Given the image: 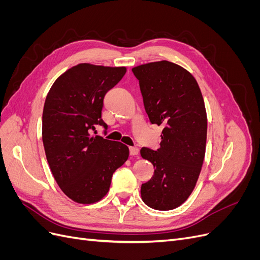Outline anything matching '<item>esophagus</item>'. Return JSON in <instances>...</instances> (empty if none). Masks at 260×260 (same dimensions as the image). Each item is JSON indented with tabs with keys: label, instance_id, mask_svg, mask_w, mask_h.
Instances as JSON below:
<instances>
[{
	"label": "esophagus",
	"instance_id": "esophagus-1",
	"mask_svg": "<svg viewBox=\"0 0 260 260\" xmlns=\"http://www.w3.org/2000/svg\"><path fill=\"white\" fill-rule=\"evenodd\" d=\"M129 149H130V155L131 156H137L139 154V148L136 147V146H132Z\"/></svg>",
	"mask_w": 260,
	"mask_h": 260
}]
</instances>
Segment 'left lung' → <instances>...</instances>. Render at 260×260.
<instances>
[{
	"label": "left lung",
	"instance_id": "1",
	"mask_svg": "<svg viewBox=\"0 0 260 260\" xmlns=\"http://www.w3.org/2000/svg\"><path fill=\"white\" fill-rule=\"evenodd\" d=\"M132 73L149 121L164 127L159 148H141V156L155 168L141 186V196L156 210L175 209L191 195L201 174L207 138L205 103L195 78L174 62H148Z\"/></svg>",
	"mask_w": 260,
	"mask_h": 260
}]
</instances>
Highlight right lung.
I'll return each instance as SVG.
<instances>
[{
	"mask_svg": "<svg viewBox=\"0 0 260 260\" xmlns=\"http://www.w3.org/2000/svg\"><path fill=\"white\" fill-rule=\"evenodd\" d=\"M125 67L83 62L60 75L45 99L42 140L49 166L60 190L79 204L107 194L114 172L129 157L127 145L92 137L102 119L105 94L121 80Z\"/></svg>",
	"mask_w": 260,
	"mask_h": 260,
	"instance_id": "obj_1",
	"label": "right lung"
}]
</instances>
